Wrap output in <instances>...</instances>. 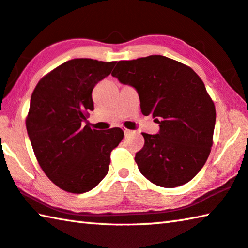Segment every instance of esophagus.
Here are the masks:
<instances>
[{"label":"esophagus","mask_w":248,"mask_h":248,"mask_svg":"<svg viewBox=\"0 0 248 248\" xmlns=\"http://www.w3.org/2000/svg\"><path fill=\"white\" fill-rule=\"evenodd\" d=\"M124 136H131V134L134 133V131H132V130H129V129H124Z\"/></svg>","instance_id":"34e87169"}]
</instances>
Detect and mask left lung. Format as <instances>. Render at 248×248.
<instances>
[{"label":"left lung","mask_w":248,"mask_h":248,"mask_svg":"<svg viewBox=\"0 0 248 248\" xmlns=\"http://www.w3.org/2000/svg\"><path fill=\"white\" fill-rule=\"evenodd\" d=\"M112 77L138 91L143 115L152 114L159 132L142 133L136 154L140 172L163 187L186 184L200 172L210 154L216 108L194 70L161 55L117 62Z\"/></svg>","instance_id":"left-lung-1"}]
</instances>
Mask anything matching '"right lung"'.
<instances>
[{"instance_id": "1", "label": "right lung", "mask_w": 248, "mask_h": 248, "mask_svg": "<svg viewBox=\"0 0 248 248\" xmlns=\"http://www.w3.org/2000/svg\"><path fill=\"white\" fill-rule=\"evenodd\" d=\"M115 64L75 58L44 76L31 95L26 127L34 155L47 178L66 192L81 194L95 187L124 139L120 128L83 127L94 109L93 88Z\"/></svg>"}]
</instances>
